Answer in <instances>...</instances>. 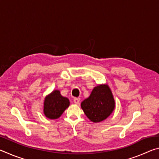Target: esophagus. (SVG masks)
I'll return each instance as SVG.
<instances>
[{
	"mask_svg": "<svg viewBox=\"0 0 159 159\" xmlns=\"http://www.w3.org/2000/svg\"><path fill=\"white\" fill-rule=\"evenodd\" d=\"M74 102L76 104H80V98H74Z\"/></svg>",
	"mask_w": 159,
	"mask_h": 159,
	"instance_id": "34e87169",
	"label": "esophagus"
}]
</instances>
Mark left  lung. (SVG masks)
I'll return each instance as SVG.
<instances>
[{
  "instance_id": "left-lung-1",
  "label": "left lung",
  "mask_w": 159,
  "mask_h": 159,
  "mask_svg": "<svg viewBox=\"0 0 159 159\" xmlns=\"http://www.w3.org/2000/svg\"><path fill=\"white\" fill-rule=\"evenodd\" d=\"M80 107L90 120L99 123L105 120L115 109V100L109 86L101 84L93 88L90 95L84 99Z\"/></svg>"
}]
</instances>
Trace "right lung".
I'll list each match as a JSON object with an SVG mask.
<instances>
[{
	"instance_id": "obj_1",
	"label": "right lung",
	"mask_w": 159,
	"mask_h": 159,
	"mask_svg": "<svg viewBox=\"0 0 159 159\" xmlns=\"http://www.w3.org/2000/svg\"><path fill=\"white\" fill-rule=\"evenodd\" d=\"M69 104V99L61 95L59 90H55L44 99L43 114L50 119H57L68 108Z\"/></svg>"
}]
</instances>
